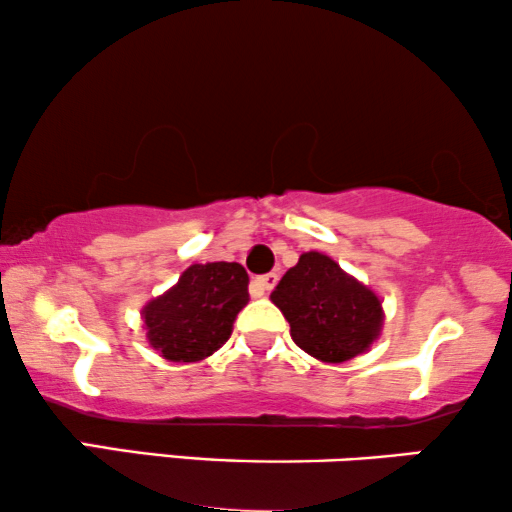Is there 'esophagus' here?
<instances>
[{"mask_svg":"<svg viewBox=\"0 0 512 512\" xmlns=\"http://www.w3.org/2000/svg\"><path fill=\"white\" fill-rule=\"evenodd\" d=\"M279 282V275L277 272H268V275H261L256 277L254 282H251V289H254L256 296H263V293H268L275 289V284Z\"/></svg>","mask_w":512,"mask_h":512,"instance_id":"34e87169","label":"esophagus"}]
</instances>
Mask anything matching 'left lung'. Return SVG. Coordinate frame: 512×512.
I'll use <instances>...</instances> for the list:
<instances>
[{
  "mask_svg": "<svg viewBox=\"0 0 512 512\" xmlns=\"http://www.w3.org/2000/svg\"><path fill=\"white\" fill-rule=\"evenodd\" d=\"M270 300L289 321L293 342L324 363L368 352L384 324L377 293L319 251L300 256L279 279Z\"/></svg>",
  "mask_w": 512,
  "mask_h": 512,
  "instance_id": "1",
  "label": "left lung"
}]
</instances>
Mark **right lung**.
Segmentation results:
<instances>
[{
	"label": "right lung",
	"instance_id": "obj_1",
	"mask_svg": "<svg viewBox=\"0 0 512 512\" xmlns=\"http://www.w3.org/2000/svg\"><path fill=\"white\" fill-rule=\"evenodd\" d=\"M247 303L249 275L240 263H195L170 291L144 305L146 338L167 361H202L226 345Z\"/></svg>",
	"mask_w": 512,
	"mask_h": 512
}]
</instances>
